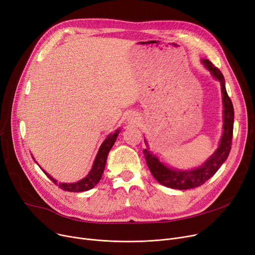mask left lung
<instances>
[{"instance_id": "1", "label": "left lung", "mask_w": 255, "mask_h": 255, "mask_svg": "<svg viewBox=\"0 0 255 255\" xmlns=\"http://www.w3.org/2000/svg\"><path fill=\"white\" fill-rule=\"evenodd\" d=\"M203 63L207 68L211 71L212 75L217 78L221 84L222 90V99H223V133L220 140V144L216 152L214 153L204 165L200 167L188 170V171H180L170 169L166 167L163 163L158 160L157 157L152 155L148 150H143V155L145 157L146 165H148L153 177L163 186L168 187L172 189H192L205 184L211 177L215 175L219 167L227 159L232 149V139H233V131H234V106L231 98L227 95L225 89V79L221 71L214 66L209 60H203Z\"/></svg>"}]
</instances>
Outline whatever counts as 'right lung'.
I'll return each instance as SVG.
<instances>
[{
  "mask_svg": "<svg viewBox=\"0 0 255 255\" xmlns=\"http://www.w3.org/2000/svg\"><path fill=\"white\" fill-rule=\"evenodd\" d=\"M119 130H117L113 134L109 135L103 143L101 144L100 149L98 151V154L95 158V161H94V164L92 166L91 171L89 172V175L76 183H71V184H66V183H60L58 184L56 180H53L49 175L46 176L53 182L55 184H57L59 186V188L65 190V191H69V192H83V191H87L92 189L93 187H95V185L100 181L102 173L105 167V163H106V158H107V154L111 151V149L113 148V145L116 141V138L119 134Z\"/></svg>",
  "mask_w": 255,
  "mask_h": 255,
  "instance_id": "obj_1",
  "label": "right lung"
}]
</instances>
